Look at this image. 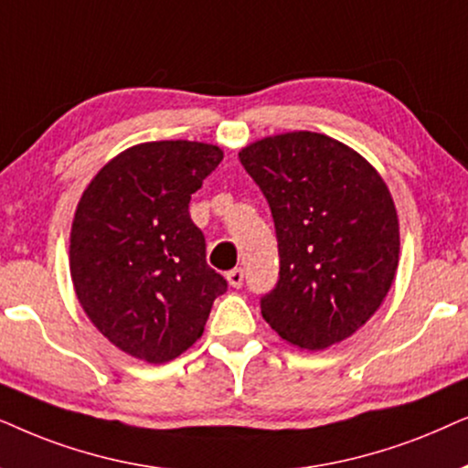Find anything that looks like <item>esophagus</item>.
Listing matches in <instances>:
<instances>
[{"label":"esophagus","mask_w":468,"mask_h":468,"mask_svg":"<svg viewBox=\"0 0 468 468\" xmlns=\"http://www.w3.org/2000/svg\"><path fill=\"white\" fill-rule=\"evenodd\" d=\"M227 280L233 289H239V286L244 284V270H241V267H235V270H230L227 273Z\"/></svg>","instance_id":"1"}]
</instances>
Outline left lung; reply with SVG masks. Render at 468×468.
<instances>
[{
  "instance_id": "1",
  "label": "left lung",
  "mask_w": 468,
  "mask_h": 468,
  "mask_svg": "<svg viewBox=\"0 0 468 468\" xmlns=\"http://www.w3.org/2000/svg\"><path fill=\"white\" fill-rule=\"evenodd\" d=\"M270 203L278 282L261 314L292 346L323 351L377 313L394 282L400 227L368 160L332 136L286 133L239 152Z\"/></svg>"
}]
</instances>
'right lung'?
<instances>
[{
	"instance_id": "obj_1",
	"label": "right lung",
	"mask_w": 468,
	"mask_h": 468,
	"mask_svg": "<svg viewBox=\"0 0 468 468\" xmlns=\"http://www.w3.org/2000/svg\"><path fill=\"white\" fill-rule=\"evenodd\" d=\"M220 160L222 149L207 143H141L107 162L77 205L70 276L79 303L136 359L165 364L182 355L227 291L188 211Z\"/></svg>"
}]
</instances>
